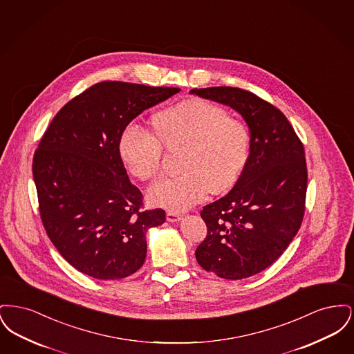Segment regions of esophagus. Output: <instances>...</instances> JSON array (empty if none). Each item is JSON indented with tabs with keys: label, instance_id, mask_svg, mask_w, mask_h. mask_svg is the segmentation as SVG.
Returning a JSON list of instances; mask_svg holds the SVG:
<instances>
[{
	"label": "esophagus",
	"instance_id": "obj_1",
	"mask_svg": "<svg viewBox=\"0 0 354 354\" xmlns=\"http://www.w3.org/2000/svg\"><path fill=\"white\" fill-rule=\"evenodd\" d=\"M166 218L171 223H174V221H179V220L182 219V215L180 214H176V212H172V211H169L167 212V215H166Z\"/></svg>",
	"mask_w": 354,
	"mask_h": 354
}]
</instances>
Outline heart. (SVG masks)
Returning a JSON list of instances; mask_svg holds the SVG:
<instances>
[{
    "instance_id": "obj_1",
    "label": "heart",
    "mask_w": 354,
    "mask_h": 354,
    "mask_svg": "<svg viewBox=\"0 0 354 354\" xmlns=\"http://www.w3.org/2000/svg\"><path fill=\"white\" fill-rule=\"evenodd\" d=\"M153 126L158 136L138 120L129 122L119 138V152L129 171L147 180L160 169L162 142L185 145L179 155L182 172L158 179L149 189L150 202L163 208L183 211L203 202L211 189H227L250 158L245 124L228 118L223 107L211 102H180L155 114Z\"/></svg>"
}]
</instances>
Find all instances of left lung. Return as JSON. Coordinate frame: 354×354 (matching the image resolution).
I'll return each instance as SVG.
<instances>
[{
  "label": "left lung",
  "instance_id": "obj_1",
  "mask_svg": "<svg viewBox=\"0 0 354 354\" xmlns=\"http://www.w3.org/2000/svg\"><path fill=\"white\" fill-rule=\"evenodd\" d=\"M189 93L232 107L251 134L250 158L235 187L203 207L207 236L196 260L227 280L251 277L273 264L301 227L308 183L303 143L286 115L251 91L219 86Z\"/></svg>",
  "mask_w": 354,
  "mask_h": 354
}]
</instances>
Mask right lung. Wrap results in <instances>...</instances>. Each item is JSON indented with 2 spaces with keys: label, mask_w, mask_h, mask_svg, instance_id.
Masks as SVG:
<instances>
[{
  "label": "right lung",
  "mask_w": 354,
  "mask_h": 354,
  "mask_svg": "<svg viewBox=\"0 0 354 354\" xmlns=\"http://www.w3.org/2000/svg\"><path fill=\"white\" fill-rule=\"evenodd\" d=\"M178 87L104 81L68 101L34 152L39 215L54 247L75 270L98 280L133 274L146 259L149 228L162 208L143 209L119 152L124 126Z\"/></svg>",
  "instance_id": "right-lung-1"
}]
</instances>
